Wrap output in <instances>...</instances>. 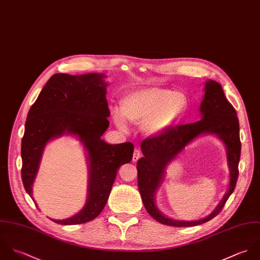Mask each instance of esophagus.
<instances>
[{"label":"esophagus","instance_id":"1","mask_svg":"<svg viewBox=\"0 0 260 260\" xmlns=\"http://www.w3.org/2000/svg\"><path fill=\"white\" fill-rule=\"evenodd\" d=\"M141 152H140V150H135V152H134V155H133V161H138L139 160V158L141 157Z\"/></svg>","mask_w":260,"mask_h":260}]
</instances>
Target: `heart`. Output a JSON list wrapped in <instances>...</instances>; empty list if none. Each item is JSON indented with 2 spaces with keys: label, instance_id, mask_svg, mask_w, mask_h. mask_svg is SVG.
Segmentation results:
<instances>
[{
  "label": "heart",
  "instance_id": "1",
  "mask_svg": "<svg viewBox=\"0 0 260 260\" xmlns=\"http://www.w3.org/2000/svg\"><path fill=\"white\" fill-rule=\"evenodd\" d=\"M187 98L181 92L162 88H144L128 93L120 103V112H114L116 124L125 129V121L143 124L150 136H159L169 131L185 114Z\"/></svg>",
  "mask_w": 260,
  "mask_h": 260
}]
</instances>
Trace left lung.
<instances>
[{
	"instance_id": "obj_1",
	"label": "left lung",
	"mask_w": 260,
	"mask_h": 260,
	"mask_svg": "<svg viewBox=\"0 0 260 260\" xmlns=\"http://www.w3.org/2000/svg\"><path fill=\"white\" fill-rule=\"evenodd\" d=\"M202 119L193 123L180 124L171 127L161 136L148 138L143 141L141 148L144 156L138 161L139 190L144 206L157 222L175 227H191L203 224L217 216L233 193L240 159L241 143L239 137V120L233 105L225 98L221 85L209 80L205 84V95L200 106ZM208 132L218 135L228 148V158L231 169L230 189L223 200L208 217L198 221H179L165 217L154 205V193L166 165L198 135Z\"/></svg>"
}]
</instances>
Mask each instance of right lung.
Here are the masks:
<instances>
[{"label":"right lung","mask_w":260,"mask_h":260,"mask_svg":"<svg viewBox=\"0 0 260 260\" xmlns=\"http://www.w3.org/2000/svg\"><path fill=\"white\" fill-rule=\"evenodd\" d=\"M104 77L96 73L54 74L28 112L21 146V175L31 198L41 156L50 140L64 134L75 135L88 152L87 202L71 218L51 219L55 223L76 225L96 218L106 204L119 167L133 158L132 143L108 145L101 139L109 125L107 117L110 114Z\"/></svg>","instance_id":"right-lung-1"}]
</instances>
